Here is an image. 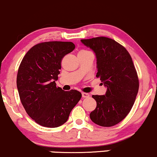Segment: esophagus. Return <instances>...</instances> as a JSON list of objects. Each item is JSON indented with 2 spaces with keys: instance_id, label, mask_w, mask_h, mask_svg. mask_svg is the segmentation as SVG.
I'll return each mask as SVG.
<instances>
[{
  "instance_id": "esophagus-1",
  "label": "esophagus",
  "mask_w": 157,
  "mask_h": 157,
  "mask_svg": "<svg viewBox=\"0 0 157 157\" xmlns=\"http://www.w3.org/2000/svg\"><path fill=\"white\" fill-rule=\"evenodd\" d=\"M90 96V95L87 93H82V97L83 98H88Z\"/></svg>"
}]
</instances>
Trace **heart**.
I'll return each instance as SVG.
<instances>
[{
  "mask_svg": "<svg viewBox=\"0 0 157 157\" xmlns=\"http://www.w3.org/2000/svg\"><path fill=\"white\" fill-rule=\"evenodd\" d=\"M80 52H85V50H82V51H80Z\"/></svg>",
  "mask_w": 157,
  "mask_h": 157,
  "instance_id": "1",
  "label": "heart"
}]
</instances>
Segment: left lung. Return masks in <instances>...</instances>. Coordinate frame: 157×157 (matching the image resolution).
Segmentation results:
<instances>
[{"label":"left lung","mask_w":157,"mask_h":157,"mask_svg":"<svg viewBox=\"0 0 157 157\" xmlns=\"http://www.w3.org/2000/svg\"><path fill=\"white\" fill-rule=\"evenodd\" d=\"M96 57V77L107 87L105 95H93L96 107L90 114L95 124L111 127L131 111L139 90V79L131 56L123 46L106 37L82 39Z\"/></svg>","instance_id":"8db88e82"}]
</instances>
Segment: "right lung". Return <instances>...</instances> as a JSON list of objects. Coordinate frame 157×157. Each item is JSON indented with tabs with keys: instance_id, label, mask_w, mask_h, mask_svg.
Returning a JSON list of instances; mask_svg holds the SVG:
<instances>
[{
	"instance_id": "1",
	"label": "right lung",
	"mask_w": 157,
	"mask_h": 157,
	"mask_svg": "<svg viewBox=\"0 0 157 157\" xmlns=\"http://www.w3.org/2000/svg\"><path fill=\"white\" fill-rule=\"evenodd\" d=\"M75 47L73 42L38 44L26 52L21 63L17 75L21 101L28 115L40 125H62L82 98L78 91H64L56 83L61 60Z\"/></svg>"
}]
</instances>
